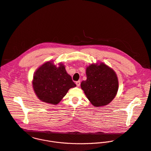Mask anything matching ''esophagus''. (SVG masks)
<instances>
[{
    "label": "esophagus",
    "instance_id": "esophagus-1",
    "mask_svg": "<svg viewBox=\"0 0 151 151\" xmlns=\"http://www.w3.org/2000/svg\"><path fill=\"white\" fill-rule=\"evenodd\" d=\"M76 85H77L78 86H79L80 85H81V82H80V81H76Z\"/></svg>",
    "mask_w": 151,
    "mask_h": 151
}]
</instances>
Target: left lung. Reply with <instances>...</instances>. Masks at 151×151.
<instances>
[{"instance_id": "1", "label": "left lung", "mask_w": 151, "mask_h": 151, "mask_svg": "<svg viewBox=\"0 0 151 151\" xmlns=\"http://www.w3.org/2000/svg\"><path fill=\"white\" fill-rule=\"evenodd\" d=\"M86 80L81 86L91 103L96 107L109 104L115 98L119 89L117 75L103 63L91 64L86 69Z\"/></svg>"}]
</instances>
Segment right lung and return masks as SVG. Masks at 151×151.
I'll return each instance as SVG.
<instances>
[{
  "label": "right lung",
  "mask_w": 151,
  "mask_h": 151,
  "mask_svg": "<svg viewBox=\"0 0 151 151\" xmlns=\"http://www.w3.org/2000/svg\"><path fill=\"white\" fill-rule=\"evenodd\" d=\"M76 86L62 63L57 67L52 62H47L40 66L34 74V92L41 101L48 104H58L69 89Z\"/></svg>",
  "instance_id": "right-lung-1"
}]
</instances>
